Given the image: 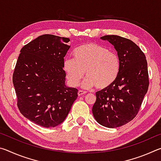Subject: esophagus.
Listing matches in <instances>:
<instances>
[{
  "label": "esophagus",
  "instance_id": "34e87169",
  "mask_svg": "<svg viewBox=\"0 0 161 161\" xmlns=\"http://www.w3.org/2000/svg\"><path fill=\"white\" fill-rule=\"evenodd\" d=\"M86 93V92H84V91H81V90H79L78 92V96H82V95H84Z\"/></svg>",
  "mask_w": 161,
  "mask_h": 161
}]
</instances>
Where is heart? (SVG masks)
Instances as JSON below:
<instances>
[{"label": "heart", "mask_w": 161, "mask_h": 161, "mask_svg": "<svg viewBox=\"0 0 161 161\" xmlns=\"http://www.w3.org/2000/svg\"><path fill=\"white\" fill-rule=\"evenodd\" d=\"M74 59H64L63 69L68 82L77 86L84 75L81 86L85 89L97 86L107 89L115 82L120 71L118 55L107 47L94 42L79 46L72 53Z\"/></svg>", "instance_id": "heart-1"}]
</instances>
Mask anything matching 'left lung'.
I'll return each instance as SVG.
<instances>
[{
  "mask_svg": "<svg viewBox=\"0 0 161 161\" xmlns=\"http://www.w3.org/2000/svg\"><path fill=\"white\" fill-rule=\"evenodd\" d=\"M100 38L114 45L120 71L112 85L96 93L92 113L99 124L113 129L129 123L137 115L148 89V64L142 50L131 40L114 35Z\"/></svg>",
  "mask_w": 161,
  "mask_h": 161,
  "instance_id": "8db88e82",
  "label": "left lung"
}]
</instances>
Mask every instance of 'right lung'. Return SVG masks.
Segmentation results:
<instances>
[{
	"instance_id": "right-lung-1",
	"label": "right lung",
	"mask_w": 161,
	"mask_h": 161,
	"mask_svg": "<svg viewBox=\"0 0 161 161\" xmlns=\"http://www.w3.org/2000/svg\"><path fill=\"white\" fill-rule=\"evenodd\" d=\"M70 40L42 35L21 49L13 75L20 113L45 128L66 119L78 90L65 84L64 58Z\"/></svg>"
}]
</instances>
